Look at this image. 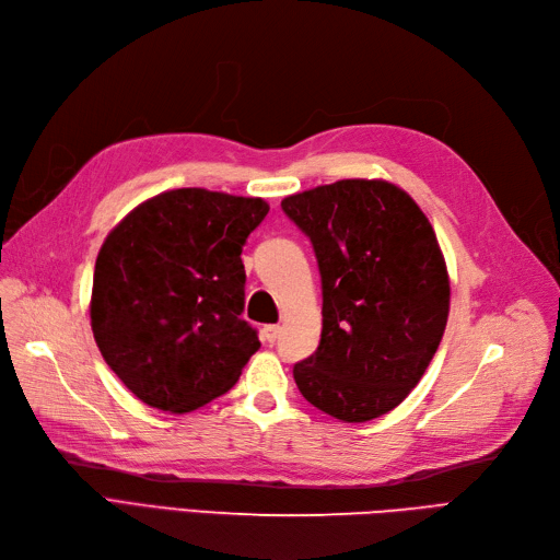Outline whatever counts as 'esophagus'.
Listing matches in <instances>:
<instances>
[{
  "mask_svg": "<svg viewBox=\"0 0 560 560\" xmlns=\"http://www.w3.org/2000/svg\"><path fill=\"white\" fill-rule=\"evenodd\" d=\"M279 335H281V328H279V326H265V328H262V337H265L267 345H275V341L279 339Z\"/></svg>",
  "mask_w": 560,
  "mask_h": 560,
  "instance_id": "34e87169",
  "label": "esophagus"
}]
</instances>
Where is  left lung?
I'll return each mask as SVG.
<instances>
[{"mask_svg": "<svg viewBox=\"0 0 560 560\" xmlns=\"http://www.w3.org/2000/svg\"><path fill=\"white\" fill-rule=\"evenodd\" d=\"M310 237L323 291L318 349L295 363L306 402L345 423L398 407L421 382L448 316L435 230L388 182L345 178L281 202Z\"/></svg>", "mask_w": 560, "mask_h": 560, "instance_id": "left-lung-1", "label": "left lung"}]
</instances>
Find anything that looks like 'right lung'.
I'll list each match as a JSON object with an SVG mask.
<instances>
[{
    "label": "right lung",
    "mask_w": 560,
    "mask_h": 560,
    "mask_svg": "<svg viewBox=\"0 0 560 560\" xmlns=\"http://www.w3.org/2000/svg\"><path fill=\"white\" fill-rule=\"evenodd\" d=\"M267 211L260 197L178 188L132 209L104 240L90 326L141 402L174 413L202 407L260 349L242 318V248Z\"/></svg>",
    "instance_id": "1"
}]
</instances>
